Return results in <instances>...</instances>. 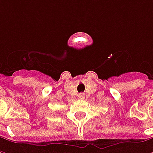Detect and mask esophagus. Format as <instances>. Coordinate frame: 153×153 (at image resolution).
<instances>
[{"label":"esophagus","mask_w":153,"mask_h":153,"mask_svg":"<svg viewBox=\"0 0 153 153\" xmlns=\"http://www.w3.org/2000/svg\"><path fill=\"white\" fill-rule=\"evenodd\" d=\"M79 97L80 99H83V98L85 97V94L83 93H80L79 94Z\"/></svg>","instance_id":"1"}]
</instances>
